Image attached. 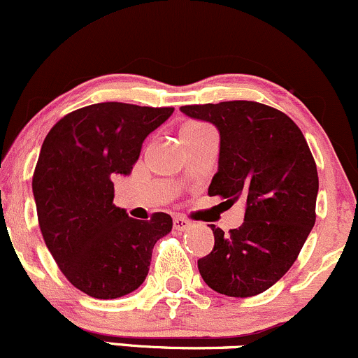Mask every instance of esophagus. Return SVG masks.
I'll return each instance as SVG.
<instances>
[{
	"label": "esophagus",
	"instance_id": "obj_1",
	"mask_svg": "<svg viewBox=\"0 0 358 358\" xmlns=\"http://www.w3.org/2000/svg\"><path fill=\"white\" fill-rule=\"evenodd\" d=\"M191 224L186 220V218L182 217H174V230H178V232H186V230H189Z\"/></svg>",
	"mask_w": 358,
	"mask_h": 358
}]
</instances>
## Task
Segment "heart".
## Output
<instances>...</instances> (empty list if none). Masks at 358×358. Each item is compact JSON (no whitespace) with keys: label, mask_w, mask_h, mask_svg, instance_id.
I'll return each mask as SVG.
<instances>
[{"label":"heart","mask_w":358,"mask_h":358,"mask_svg":"<svg viewBox=\"0 0 358 358\" xmlns=\"http://www.w3.org/2000/svg\"><path fill=\"white\" fill-rule=\"evenodd\" d=\"M203 129H208V128H205V126H203V124H198V122H187V124H184L182 128H180L179 134L198 133V131H203Z\"/></svg>","instance_id":"obj_1"}]
</instances>
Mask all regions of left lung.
Masks as SVG:
<instances>
[{"label":"left lung","mask_w":358,"mask_h":358,"mask_svg":"<svg viewBox=\"0 0 358 358\" xmlns=\"http://www.w3.org/2000/svg\"><path fill=\"white\" fill-rule=\"evenodd\" d=\"M220 134L218 171L208 187L227 205L245 203L244 222L227 236L210 225L213 251L199 275L218 294L252 297L275 285L297 259L316 222L317 169L299 126L251 101L182 106Z\"/></svg>","instance_id":"8db88e82"}]
</instances>
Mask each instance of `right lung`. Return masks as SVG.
<instances>
[{"label": "right lung", "mask_w": 358, "mask_h": 358, "mask_svg": "<svg viewBox=\"0 0 358 358\" xmlns=\"http://www.w3.org/2000/svg\"><path fill=\"white\" fill-rule=\"evenodd\" d=\"M172 113L94 103L59 119L42 143L32 179L42 237L71 285L90 297L136 290L148 275L153 245L172 230L171 215L141 222L113 203V180L131 174L145 138Z\"/></svg>", "instance_id": "obj_1"}]
</instances>
